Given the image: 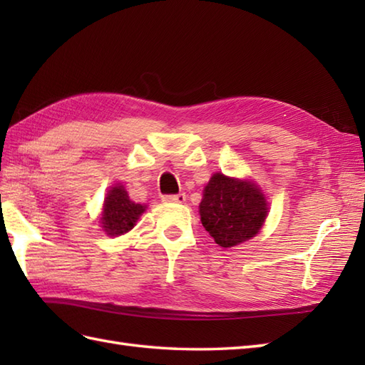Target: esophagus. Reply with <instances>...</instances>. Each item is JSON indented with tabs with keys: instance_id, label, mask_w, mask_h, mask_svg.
Instances as JSON below:
<instances>
[{
	"instance_id": "1",
	"label": "esophagus",
	"mask_w": 365,
	"mask_h": 365,
	"mask_svg": "<svg viewBox=\"0 0 365 365\" xmlns=\"http://www.w3.org/2000/svg\"><path fill=\"white\" fill-rule=\"evenodd\" d=\"M163 200H165V202H177V204H183L185 200H187V195H185V192H180V195L163 196Z\"/></svg>"
}]
</instances>
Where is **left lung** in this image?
Wrapping results in <instances>:
<instances>
[{
	"label": "left lung",
	"instance_id": "8db88e82",
	"mask_svg": "<svg viewBox=\"0 0 365 365\" xmlns=\"http://www.w3.org/2000/svg\"><path fill=\"white\" fill-rule=\"evenodd\" d=\"M199 213L215 243L232 247L259 234L267 220L268 202L254 182L216 173L204 188Z\"/></svg>",
	"mask_w": 365,
	"mask_h": 365
}]
</instances>
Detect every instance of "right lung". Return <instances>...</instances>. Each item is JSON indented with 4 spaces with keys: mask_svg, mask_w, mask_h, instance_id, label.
<instances>
[{
    "mask_svg": "<svg viewBox=\"0 0 365 365\" xmlns=\"http://www.w3.org/2000/svg\"><path fill=\"white\" fill-rule=\"evenodd\" d=\"M144 212L145 205L135 204L133 200H130L125 188L118 183L108 191L105 197L100 224L108 235L119 237L133 229L139 216Z\"/></svg>",
    "mask_w": 365,
    "mask_h": 365,
    "instance_id": "right-lung-1",
    "label": "right lung"
}]
</instances>
